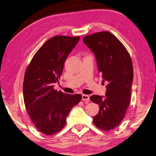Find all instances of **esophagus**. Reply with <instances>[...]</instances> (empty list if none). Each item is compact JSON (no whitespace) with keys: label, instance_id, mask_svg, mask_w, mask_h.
Wrapping results in <instances>:
<instances>
[{"label":"esophagus","instance_id":"1","mask_svg":"<svg viewBox=\"0 0 156 156\" xmlns=\"http://www.w3.org/2000/svg\"><path fill=\"white\" fill-rule=\"evenodd\" d=\"M82 101H90L89 95L83 94L82 95Z\"/></svg>","mask_w":156,"mask_h":156}]
</instances>
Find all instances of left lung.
Instances as JSON below:
<instances>
[{
	"label": "left lung",
	"mask_w": 156,
	"mask_h": 156,
	"mask_svg": "<svg viewBox=\"0 0 156 156\" xmlns=\"http://www.w3.org/2000/svg\"><path fill=\"white\" fill-rule=\"evenodd\" d=\"M83 41L94 53L103 82H108L105 98L98 95L90 97L99 107L93 122L101 130H113L122 121L130 102L133 81L131 58L122 43L109 31L87 35Z\"/></svg>",
	"instance_id": "left-lung-1"
}]
</instances>
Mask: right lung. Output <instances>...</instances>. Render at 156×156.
I'll return each mask as SVG.
<instances>
[{
    "label": "right lung",
    "mask_w": 156,
    "mask_h": 156,
    "mask_svg": "<svg viewBox=\"0 0 156 156\" xmlns=\"http://www.w3.org/2000/svg\"><path fill=\"white\" fill-rule=\"evenodd\" d=\"M80 37H51L36 52L27 66L23 83V95L30 119L41 133L52 135L61 130L73 107L82 99L54 90L62 75L68 56Z\"/></svg>",
    "instance_id": "1"
}]
</instances>
